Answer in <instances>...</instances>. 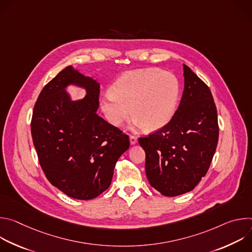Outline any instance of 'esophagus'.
<instances>
[{
    "instance_id": "1",
    "label": "esophagus",
    "mask_w": 252,
    "mask_h": 252,
    "mask_svg": "<svg viewBox=\"0 0 252 252\" xmlns=\"http://www.w3.org/2000/svg\"><path fill=\"white\" fill-rule=\"evenodd\" d=\"M129 141H130V145H135L137 142V137L134 135H129Z\"/></svg>"
}]
</instances>
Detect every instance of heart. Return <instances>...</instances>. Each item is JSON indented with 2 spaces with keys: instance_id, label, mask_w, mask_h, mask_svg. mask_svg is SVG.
I'll return each mask as SVG.
<instances>
[{
  "instance_id": "b5f03b06",
  "label": "heart",
  "mask_w": 252,
  "mask_h": 252,
  "mask_svg": "<svg viewBox=\"0 0 252 252\" xmlns=\"http://www.w3.org/2000/svg\"><path fill=\"white\" fill-rule=\"evenodd\" d=\"M181 92V83L169 71L134 69L123 74L111 87V93L101 96L99 104L114 126H121L131 115L134 127L156 131L174 117Z\"/></svg>"
}]
</instances>
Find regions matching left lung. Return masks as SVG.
<instances>
[{"label":"left lung","instance_id":"obj_1","mask_svg":"<svg viewBox=\"0 0 252 252\" xmlns=\"http://www.w3.org/2000/svg\"><path fill=\"white\" fill-rule=\"evenodd\" d=\"M185 90L172 120L139 137L151 186L165 196L192 190L206 174L219 141L218 111L211 92L187 64Z\"/></svg>","mask_w":252,"mask_h":252}]
</instances>
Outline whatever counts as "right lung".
<instances>
[{"label":"right lung","instance_id":"1","mask_svg":"<svg viewBox=\"0 0 252 252\" xmlns=\"http://www.w3.org/2000/svg\"><path fill=\"white\" fill-rule=\"evenodd\" d=\"M87 90L82 101H70L64 88ZM99 84L70 65L50 81L34 103L32 142L48 181L63 193L89 200L109 189L120 157L129 148L127 134L98 117Z\"/></svg>","mask_w":252,"mask_h":252}]
</instances>
